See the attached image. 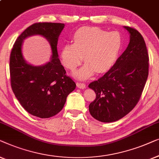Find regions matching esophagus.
<instances>
[{"label":"esophagus","mask_w":159,"mask_h":159,"mask_svg":"<svg viewBox=\"0 0 159 159\" xmlns=\"http://www.w3.org/2000/svg\"><path fill=\"white\" fill-rule=\"evenodd\" d=\"M76 85H77L78 88H79L80 89H86V85H85L84 84H83V83H79V82H78L77 84H76Z\"/></svg>","instance_id":"34e87169"}]
</instances>
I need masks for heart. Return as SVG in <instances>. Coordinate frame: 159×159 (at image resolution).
I'll return each mask as SVG.
<instances>
[{
    "instance_id": "obj_1",
    "label": "heart",
    "mask_w": 159,
    "mask_h": 159,
    "mask_svg": "<svg viewBox=\"0 0 159 159\" xmlns=\"http://www.w3.org/2000/svg\"><path fill=\"white\" fill-rule=\"evenodd\" d=\"M72 43H66L60 50V60L63 66L75 70L84 60L86 64L74 73L79 79H87L95 71L103 73L115 66L124 48L122 36L118 32H111L99 27L84 26L73 36Z\"/></svg>"
}]
</instances>
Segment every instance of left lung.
<instances>
[{
    "label": "left lung",
    "instance_id": "left-lung-1",
    "mask_svg": "<svg viewBox=\"0 0 159 159\" xmlns=\"http://www.w3.org/2000/svg\"><path fill=\"white\" fill-rule=\"evenodd\" d=\"M123 27L129 34L126 50L104 76L89 85L96 93L89 112L102 122L117 121L135 107L148 75V54L143 37L135 29Z\"/></svg>",
    "mask_w": 159,
    "mask_h": 159
}]
</instances>
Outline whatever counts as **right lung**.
<instances>
[{
  "label": "right lung",
  "mask_w": 159,
  "mask_h": 159,
  "mask_svg": "<svg viewBox=\"0 0 159 159\" xmlns=\"http://www.w3.org/2000/svg\"><path fill=\"white\" fill-rule=\"evenodd\" d=\"M65 27L61 23H36L26 29L16 40L10 56L11 88L24 109L39 118H49L63 108L67 97L75 89V83L66 75L58 58V38ZM39 35L50 43V61L42 66H33L24 59L23 40Z\"/></svg>",
  "instance_id": "right-lung-1"
}]
</instances>
